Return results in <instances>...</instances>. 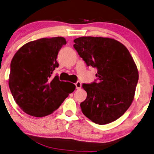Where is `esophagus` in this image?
Listing matches in <instances>:
<instances>
[{
  "label": "esophagus",
  "mask_w": 154,
  "mask_h": 154,
  "mask_svg": "<svg viewBox=\"0 0 154 154\" xmlns=\"http://www.w3.org/2000/svg\"><path fill=\"white\" fill-rule=\"evenodd\" d=\"M75 87H76V89H79L81 88V87H82V84H81V82H80L78 81V82H76V83H75Z\"/></svg>",
  "instance_id": "34e87169"
}]
</instances>
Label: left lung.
Here are the masks:
<instances>
[{"label": "left lung", "instance_id": "left-lung-1", "mask_svg": "<svg viewBox=\"0 0 154 154\" xmlns=\"http://www.w3.org/2000/svg\"><path fill=\"white\" fill-rule=\"evenodd\" d=\"M74 42L87 66L98 69L97 82L82 85L87 94L80 103L82 113L98 125L115 121L134 98L138 71L133 58L123 44L110 38L82 36Z\"/></svg>", "mask_w": 154, "mask_h": 154}]
</instances>
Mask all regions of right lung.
I'll use <instances>...</instances> for the list:
<instances>
[{
	"instance_id": "right-lung-1",
	"label": "right lung",
	"mask_w": 154,
	"mask_h": 154,
	"mask_svg": "<svg viewBox=\"0 0 154 154\" xmlns=\"http://www.w3.org/2000/svg\"><path fill=\"white\" fill-rule=\"evenodd\" d=\"M66 43L63 37L43 38L25 44L14 56L9 89L18 107L28 115L51 114L75 90L74 84L51 76L58 67V51Z\"/></svg>"
}]
</instances>
